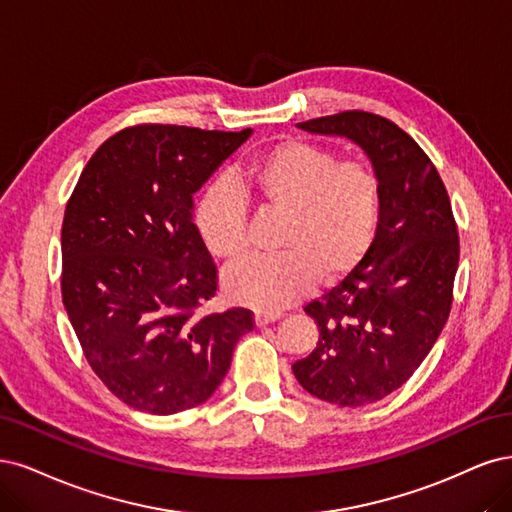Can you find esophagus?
<instances>
[{"label": "esophagus", "instance_id": "1", "mask_svg": "<svg viewBox=\"0 0 512 512\" xmlns=\"http://www.w3.org/2000/svg\"><path fill=\"white\" fill-rule=\"evenodd\" d=\"M280 317H283V312H263V310H257L255 312V325H268V323H274L278 321Z\"/></svg>", "mask_w": 512, "mask_h": 512}]
</instances>
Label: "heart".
I'll list each match as a JSON object with an SVG mask.
<instances>
[{"label": "heart", "instance_id": "heart-1", "mask_svg": "<svg viewBox=\"0 0 512 512\" xmlns=\"http://www.w3.org/2000/svg\"><path fill=\"white\" fill-rule=\"evenodd\" d=\"M261 210L285 214L276 257L249 259L223 278L225 295L263 312L291 306L315 287L338 285L370 253L381 187L359 161H340L325 146L287 140L255 159L240 178ZM195 229L210 255L236 261L246 253V202L238 187L217 180L195 206Z\"/></svg>", "mask_w": 512, "mask_h": 512}]
</instances>
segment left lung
Wrapping results in <instances>:
<instances>
[{
    "instance_id": "obj_1",
    "label": "left lung",
    "mask_w": 512,
    "mask_h": 512,
    "mask_svg": "<svg viewBox=\"0 0 512 512\" xmlns=\"http://www.w3.org/2000/svg\"><path fill=\"white\" fill-rule=\"evenodd\" d=\"M298 127L355 142L381 187L372 249L349 278L304 308L319 342L293 364L310 395L357 408L400 389L432 351L453 304L457 225L434 163L389 119L346 110Z\"/></svg>"
}]
</instances>
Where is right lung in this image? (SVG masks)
<instances>
[{
	"instance_id": "obj_1",
	"label": "right lung",
	"mask_w": 512,
	"mask_h": 512,
	"mask_svg": "<svg viewBox=\"0 0 512 512\" xmlns=\"http://www.w3.org/2000/svg\"><path fill=\"white\" fill-rule=\"evenodd\" d=\"M253 129L136 125L82 170L61 227V295L89 366L127 406L174 415L206 402L253 312H202L217 266L193 193Z\"/></svg>"
}]
</instances>
